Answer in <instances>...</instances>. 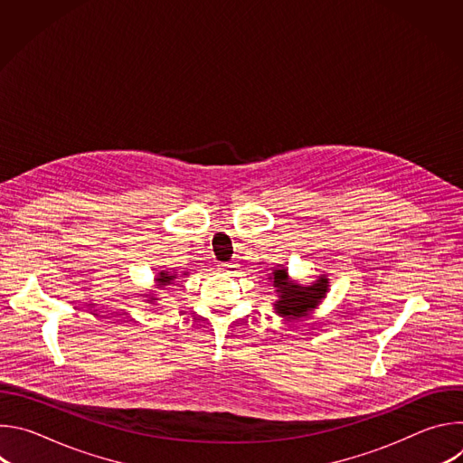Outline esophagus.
<instances>
[{
	"label": "esophagus",
	"mask_w": 463,
	"mask_h": 463,
	"mask_svg": "<svg viewBox=\"0 0 463 463\" xmlns=\"http://www.w3.org/2000/svg\"><path fill=\"white\" fill-rule=\"evenodd\" d=\"M220 269L222 271H225V273H236V269H238V263H222L220 266Z\"/></svg>",
	"instance_id": "esophagus-1"
}]
</instances>
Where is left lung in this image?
<instances>
[{
	"label": "left lung",
	"instance_id": "left-lung-1",
	"mask_svg": "<svg viewBox=\"0 0 463 463\" xmlns=\"http://www.w3.org/2000/svg\"><path fill=\"white\" fill-rule=\"evenodd\" d=\"M275 289L277 300L273 309L286 320H298L315 311L329 291V280L326 275H318L309 286H302L291 280L288 268L279 266L268 279Z\"/></svg>",
	"mask_w": 463,
	"mask_h": 463
}]
</instances>
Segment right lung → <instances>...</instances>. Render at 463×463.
Masks as SVG:
<instances>
[{
    "label": "right lung",
    "mask_w": 463,
    "mask_h": 463,
    "mask_svg": "<svg viewBox=\"0 0 463 463\" xmlns=\"http://www.w3.org/2000/svg\"><path fill=\"white\" fill-rule=\"evenodd\" d=\"M186 275H188V271H183V273H181V277H186ZM175 279H177V273H175V271H159V273L156 275V279H154V284H156L157 289H165L166 286L174 284ZM141 297L145 298V302H148V304H152V306H156V302L159 300L156 291H148V293H145V295H141Z\"/></svg>",
    "instance_id": "add662e5"
}]
</instances>
